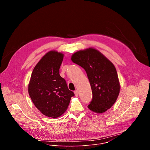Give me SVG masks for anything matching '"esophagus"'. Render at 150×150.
I'll list each match as a JSON object with an SVG mask.
<instances>
[{"label":"esophagus","instance_id":"34e87169","mask_svg":"<svg viewBox=\"0 0 150 150\" xmlns=\"http://www.w3.org/2000/svg\"><path fill=\"white\" fill-rule=\"evenodd\" d=\"M74 93H75V96H76V97H78V96L79 93H78V91L77 90H75V91H74Z\"/></svg>","mask_w":150,"mask_h":150}]
</instances>
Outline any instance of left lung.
I'll return each mask as SVG.
<instances>
[{"label":"left lung","mask_w":150,"mask_h":150,"mask_svg":"<svg viewBox=\"0 0 150 150\" xmlns=\"http://www.w3.org/2000/svg\"><path fill=\"white\" fill-rule=\"evenodd\" d=\"M72 61L87 73L93 93L88 108L98 113L109 109L116 102L120 83L113 64L98 50L90 48L75 53Z\"/></svg>","instance_id":"obj_1"}]
</instances>
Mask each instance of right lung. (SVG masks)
Listing matches in <instances>:
<instances>
[{"instance_id": "right-lung-1", "label": "right lung", "mask_w": 150, "mask_h": 150, "mask_svg": "<svg viewBox=\"0 0 150 150\" xmlns=\"http://www.w3.org/2000/svg\"><path fill=\"white\" fill-rule=\"evenodd\" d=\"M63 59V54L56 51L46 53L34 68L28 85V93L34 104L49 117L61 116L75 96L59 74Z\"/></svg>"}]
</instances>
